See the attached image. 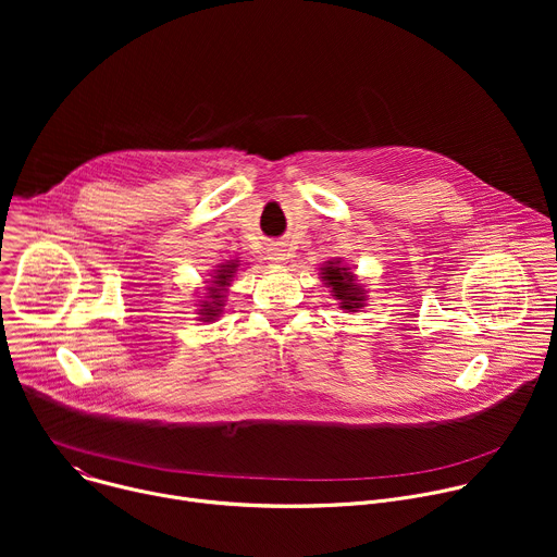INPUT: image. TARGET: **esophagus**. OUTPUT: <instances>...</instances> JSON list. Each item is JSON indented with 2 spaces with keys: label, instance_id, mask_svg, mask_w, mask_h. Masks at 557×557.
Instances as JSON below:
<instances>
[{
  "label": "esophagus",
  "instance_id": "obj_1",
  "mask_svg": "<svg viewBox=\"0 0 557 557\" xmlns=\"http://www.w3.org/2000/svg\"><path fill=\"white\" fill-rule=\"evenodd\" d=\"M269 260H271V262H284V260H286L284 249L277 247V245H273V247L269 249Z\"/></svg>",
  "mask_w": 557,
  "mask_h": 557
}]
</instances>
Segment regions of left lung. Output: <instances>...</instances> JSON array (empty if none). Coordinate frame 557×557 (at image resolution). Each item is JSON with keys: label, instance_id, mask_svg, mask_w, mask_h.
I'll list each match as a JSON object with an SVG mask.
<instances>
[{"label": "left lung", "instance_id": "8db88e82", "mask_svg": "<svg viewBox=\"0 0 557 557\" xmlns=\"http://www.w3.org/2000/svg\"><path fill=\"white\" fill-rule=\"evenodd\" d=\"M324 282L333 288L331 293L342 301V308L346 310H355L359 306H363V290L361 286L355 282V275L350 273V269H344L339 262H329L324 269Z\"/></svg>", "mask_w": 557, "mask_h": 557}]
</instances>
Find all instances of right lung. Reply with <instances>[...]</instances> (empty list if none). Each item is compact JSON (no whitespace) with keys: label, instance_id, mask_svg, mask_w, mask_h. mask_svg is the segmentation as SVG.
Instances as JSON below:
<instances>
[{"label":"right lung","instance_id":"obj_1","mask_svg":"<svg viewBox=\"0 0 557 557\" xmlns=\"http://www.w3.org/2000/svg\"><path fill=\"white\" fill-rule=\"evenodd\" d=\"M235 269H237V264L235 262H228V264H222L220 267V271L215 273V280H213V286L209 288V297H211V301H202V310H200V314H202V320L205 322H209V320H213V317L218 314V310H220V290L228 284V280L233 277V273H235Z\"/></svg>","mask_w":557,"mask_h":557}]
</instances>
